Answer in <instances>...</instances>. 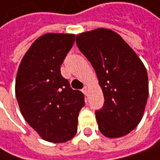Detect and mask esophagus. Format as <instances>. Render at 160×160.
Masks as SVG:
<instances>
[{
    "instance_id": "1",
    "label": "esophagus",
    "mask_w": 160,
    "mask_h": 160,
    "mask_svg": "<svg viewBox=\"0 0 160 160\" xmlns=\"http://www.w3.org/2000/svg\"><path fill=\"white\" fill-rule=\"evenodd\" d=\"M83 93L85 95H88V87H85L84 89H83Z\"/></svg>"
}]
</instances>
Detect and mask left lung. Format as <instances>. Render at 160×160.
Masks as SVG:
<instances>
[{
	"instance_id": "left-lung-1",
	"label": "left lung",
	"mask_w": 160,
	"mask_h": 160,
	"mask_svg": "<svg viewBox=\"0 0 160 160\" xmlns=\"http://www.w3.org/2000/svg\"><path fill=\"white\" fill-rule=\"evenodd\" d=\"M80 51L92 65L104 94L95 112L99 131L110 138H121L137 127L149 94L145 66L120 35L97 28L76 35Z\"/></svg>"
}]
</instances>
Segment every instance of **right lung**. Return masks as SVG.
<instances>
[{
	"label": "right lung",
	"mask_w": 160,
	"mask_h": 160,
	"mask_svg": "<svg viewBox=\"0 0 160 160\" xmlns=\"http://www.w3.org/2000/svg\"><path fill=\"white\" fill-rule=\"evenodd\" d=\"M75 41L74 34L39 37L19 66L15 92L26 121L43 139L63 143L77 132L84 94L61 75V65Z\"/></svg>",
	"instance_id": "obj_1"
}]
</instances>
